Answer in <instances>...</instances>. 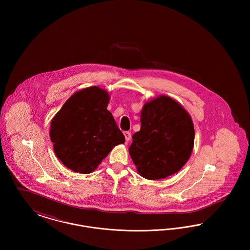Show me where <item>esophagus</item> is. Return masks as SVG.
Instances as JSON below:
<instances>
[{
    "label": "esophagus",
    "mask_w": 250,
    "mask_h": 250,
    "mask_svg": "<svg viewBox=\"0 0 250 250\" xmlns=\"http://www.w3.org/2000/svg\"><path fill=\"white\" fill-rule=\"evenodd\" d=\"M124 135H125V141H126V143H128V142H129V141L131 140L130 132H128V131H125V132H124Z\"/></svg>",
    "instance_id": "obj_1"
}]
</instances>
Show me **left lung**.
<instances>
[{"mask_svg":"<svg viewBox=\"0 0 250 250\" xmlns=\"http://www.w3.org/2000/svg\"><path fill=\"white\" fill-rule=\"evenodd\" d=\"M141 124L129 147L139 174L159 180L176 173L189 159L194 146L188 112L172 98L160 95L144 104Z\"/></svg>","mask_w":250,"mask_h":250,"instance_id":"obj_1","label":"left lung"}]
</instances>
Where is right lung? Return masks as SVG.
<instances>
[{"label": "right lung", "instance_id": "add662e5", "mask_svg": "<svg viewBox=\"0 0 250 250\" xmlns=\"http://www.w3.org/2000/svg\"><path fill=\"white\" fill-rule=\"evenodd\" d=\"M109 95L92 86L79 91L53 117L49 137L56 156L75 172L91 173L112 148L125 143L112 114Z\"/></svg>", "mask_w": 250, "mask_h": 250}]
</instances>
